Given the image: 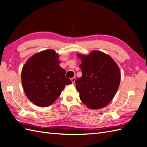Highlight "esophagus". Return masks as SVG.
<instances>
[{
  "instance_id": "1",
  "label": "esophagus",
  "mask_w": 147,
  "mask_h": 147,
  "mask_svg": "<svg viewBox=\"0 0 147 147\" xmlns=\"http://www.w3.org/2000/svg\"><path fill=\"white\" fill-rule=\"evenodd\" d=\"M71 82H72L73 83H74L75 80H76V78H75V77H73V78L71 79Z\"/></svg>"
}]
</instances>
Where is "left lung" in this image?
I'll return each mask as SVG.
<instances>
[{"mask_svg":"<svg viewBox=\"0 0 147 147\" xmlns=\"http://www.w3.org/2000/svg\"><path fill=\"white\" fill-rule=\"evenodd\" d=\"M78 56L82 60L79 67L82 76L76 80V87L80 100L91 109L105 107L119 87V68L109 55L99 51Z\"/></svg>","mask_w":147,"mask_h":147,"instance_id":"left-lung-1","label":"left lung"}]
</instances>
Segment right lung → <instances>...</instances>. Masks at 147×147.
I'll return each instance as SVG.
<instances>
[{
    "label": "right lung",
    "mask_w": 147,
    "mask_h": 147,
    "mask_svg": "<svg viewBox=\"0 0 147 147\" xmlns=\"http://www.w3.org/2000/svg\"><path fill=\"white\" fill-rule=\"evenodd\" d=\"M59 55L53 49L35 54L27 61L21 73L22 87L27 97L35 105L49 106L60 95L71 80L59 63Z\"/></svg>",
    "instance_id": "1"
}]
</instances>
